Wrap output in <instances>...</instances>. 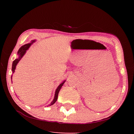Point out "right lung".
<instances>
[{"label":"right lung","mask_w":134,"mask_h":134,"mask_svg":"<svg viewBox=\"0 0 134 134\" xmlns=\"http://www.w3.org/2000/svg\"><path fill=\"white\" fill-rule=\"evenodd\" d=\"M35 41V40H32V42L31 43H28V44H25L23 46H22L21 48H19V50L18 51V58L15 59V60L13 61V63H12V71L13 72H15V70L16 69V66L17 64L18 63V62H19L20 60H21V59L22 58V57L24 55V54H25L26 51L27 49H28V48H29V47L31 46V44H32L33 42H34ZM11 79H12V77H11ZM65 80L63 81V83H62L60 84V85L58 86V87L57 88V89L55 90V96H54V98L53 99V100L51 102V103L49 106L51 105H53V104H54L55 103V102L57 101V100L58 99V93L60 92V90L61 89V88L62 87V86L64 85V83H65Z\"/></svg>","instance_id":"right-lung-1"}]
</instances>
